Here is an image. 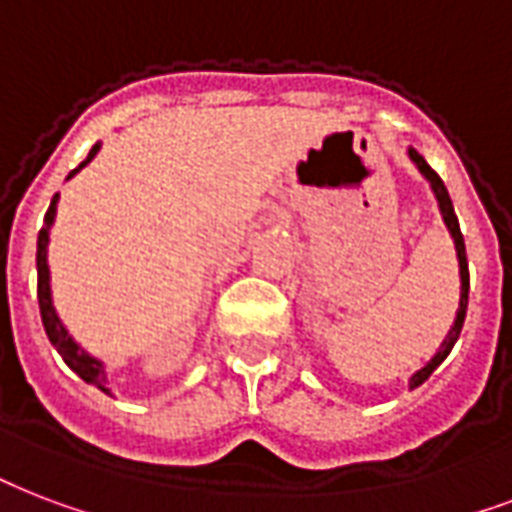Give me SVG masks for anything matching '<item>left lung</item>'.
Returning a JSON list of instances; mask_svg holds the SVG:
<instances>
[{
	"label": "left lung",
	"mask_w": 512,
	"mask_h": 512,
	"mask_svg": "<svg viewBox=\"0 0 512 512\" xmlns=\"http://www.w3.org/2000/svg\"><path fill=\"white\" fill-rule=\"evenodd\" d=\"M408 155H411V161L416 163V169L427 177V182L432 185V190H435V198H438V206H440V214H443V222L448 225V230H451V236H454V244H456V257H459V279H462V295H459V311H456V319H454V327L448 330L446 341L440 343L438 354L432 357V360L424 365L421 370H416L411 376V389H416L419 384H424L429 376H432V370L438 368L440 362L446 360L448 354H451V349H454L456 338H459V333H462V325H464V317H467V292H470V271H467V252H464V236L462 230H459V220H456V212H454V204H451V195H448L446 185H443V179L435 174V171L429 169V163L421 158L419 152L408 150Z\"/></svg>",
	"instance_id": "8db88e82"
}]
</instances>
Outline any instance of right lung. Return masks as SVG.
Wrapping results in <instances>:
<instances>
[{
    "label": "right lung",
    "mask_w": 512,
    "mask_h": 512,
    "mask_svg": "<svg viewBox=\"0 0 512 512\" xmlns=\"http://www.w3.org/2000/svg\"><path fill=\"white\" fill-rule=\"evenodd\" d=\"M99 147L101 144H93V150L88 152V158H85V161L80 163V166H77V169H74L66 179H72L77 171L83 169V166H88V163L96 158ZM56 204H58V193L53 195V201H50L48 212H45V225H42V230H39V236H37V298H39V314H42V325H45V333H48L50 343L56 346V351L64 357L66 365H69L77 376L83 378L85 384H93L96 389H101V392L112 395V392H109L107 370H104L101 360L91 357V354H88V351H85L83 346L69 335V330H66V327L61 325V319H58L56 308H53V298H50L48 241H50V225H53V220H56Z\"/></svg>",
    "instance_id": "add662e5"
}]
</instances>
